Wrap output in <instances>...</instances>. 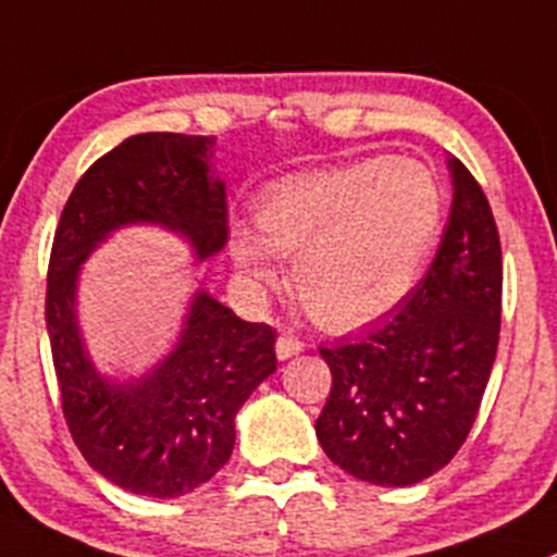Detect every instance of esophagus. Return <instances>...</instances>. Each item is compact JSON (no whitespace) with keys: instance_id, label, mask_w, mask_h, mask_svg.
<instances>
[{"instance_id":"obj_1","label":"esophagus","mask_w":557,"mask_h":557,"mask_svg":"<svg viewBox=\"0 0 557 557\" xmlns=\"http://www.w3.org/2000/svg\"><path fill=\"white\" fill-rule=\"evenodd\" d=\"M274 348H277V359L285 361V359H290V356L301 354V350H305V343H301L299 337H294V334H280Z\"/></svg>"}]
</instances>
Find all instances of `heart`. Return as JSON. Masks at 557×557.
<instances>
[{"label": "heart", "instance_id": "obj_1", "mask_svg": "<svg viewBox=\"0 0 557 557\" xmlns=\"http://www.w3.org/2000/svg\"><path fill=\"white\" fill-rule=\"evenodd\" d=\"M258 234L231 225L228 250L252 288L277 283L274 256L294 258V288L323 326H359L397 307L419 280L444 218L428 165L370 158L272 185L252 207Z\"/></svg>", "mask_w": 557, "mask_h": 557}]
</instances>
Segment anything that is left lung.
I'll list each match as a JSON object with an SVG mask.
<instances>
[{
  "label": "left lung",
  "mask_w": 557,
  "mask_h": 557,
  "mask_svg": "<svg viewBox=\"0 0 557 557\" xmlns=\"http://www.w3.org/2000/svg\"><path fill=\"white\" fill-rule=\"evenodd\" d=\"M449 225L422 283L359 339L321 348L332 370L315 419L321 449L381 487L422 482L457 455L498 350V228L471 171L449 158Z\"/></svg>",
  "instance_id": "obj_1"
}]
</instances>
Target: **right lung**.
Returning <instances> with one entry per match:
<instances>
[{
    "instance_id": "right-lung-1",
    "label": "right lung",
    "mask_w": 557,
    "mask_h": 557,
    "mask_svg": "<svg viewBox=\"0 0 557 557\" xmlns=\"http://www.w3.org/2000/svg\"><path fill=\"white\" fill-rule=\"evenodd\" d=\"M212 152V135H129L70 193L48 263L46 326L70 435L100 476L149 498L193 493L228 462L236 413L277 370L274 332L198 288L174 348L144 375L111 377L81 337L78 274L97 245L127 225L182 236L196 261L218 256L228 207Z\"/></svg>"
}]
</instances>
